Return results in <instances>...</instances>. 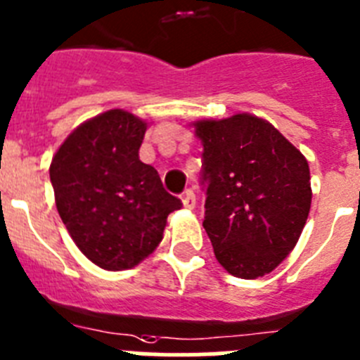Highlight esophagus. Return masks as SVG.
<instances>
[{
  "instance_id": "obj_1",
  "label": "esophagus",
  "mask_w": 360,
  "mask_h": 360,
  "mask_svg": "<svg viewBox=\"0 0 360 360\" xmlns=\"http://www.w3.org/2000/svg\"><path fill=\"white\" fill-rule=\"evenodd\" d=\"M195 202H197V199H195V193H193V190H186V192L183 193V206H184V208L193 210V208H195Z\"/></svg>"
}]
</instances>
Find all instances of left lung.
<instances>
[{
	"label": "left lung",
	"instance_id": "left-lung-1",
	"mask_svg": "<svg viewBox=\"0 0 360 360\" xmlns=\"http://www.w3.org/2000/svg\"><path fill=\"white\" fill-rule=\"evenodd\" d=\"M202 143V226L219 264L255 280L287 258L312 202L305 156L267 120L240 112L193 124Z\"/></svg>",
	"mask_w": 360,
	"mask_h": 360
}]
</instances>
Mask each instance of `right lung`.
<instances>
[{
    "label": "right lung",
    "mask_w": 360,
    "mask_h": 360,
    "mask_svg": "<svg viewBox=\"0 0 360 360\" xmlns=\"http://www.w3.org/2000/svg\"><path fill=\"white\" fill-rule=\"evenodd\" d=\"M147 122L111 109L80 124L50 165L57 212L93 264L125 271L160 245L167 217L183 204L140 160Z\"/></svg>",
    "instance_id": "add662e5"
}]
</instances>
